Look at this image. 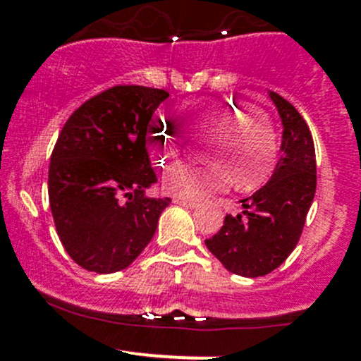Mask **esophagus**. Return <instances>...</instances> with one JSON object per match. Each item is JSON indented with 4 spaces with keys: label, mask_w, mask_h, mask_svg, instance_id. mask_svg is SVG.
Returning <instances> with one entry per match:
<instances>
[{
    "label": "esophagus",
    "mask_w": 361,
    "mask_h": 361,
    "mask_svg": "<svg viewBox=\"0 0 361 361\" xmlns=\"http://www.w3.org/2000/svg\"><path fill=\"white\" fill-rule=\"evenodd\" d=\"M173 201L176 202V204H180V206L190 207V209H192V207H195V206H197V202H195V201H192V199H185V197H174Z\"/></svg>",
    "instance_id": "1"
}]
</instances>
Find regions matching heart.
I'll return each mask as SVG.
<instances>
[{
    "instance_id": "b5f03b06",
    "label": "heart",
    "mask_w": 361,
    "mask_h": 361,
    "mask_svg": "<svg viewBox=\"0 0 361 361\" xmlns=\"http://www.w3.org/2000/svg\"><path fill=\"white\" fill-rule=\"evenodd\" d=\"M190 133L209 134L202 157L206 166L180 164L166 173V185L181 197L201 199L227 185L228 173L239 187L260 183L276 160V137L271 122L257 111H239L225 99H202L185 110ZM150 152L167 157L181 141L166 123L157 122L147 136Z\"/></svg>"
}]
</instances>
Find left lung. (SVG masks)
<instances>
[{"mask_svg":"<svg viewBox=\"0 0 361 361\" xmlns=\"http://www.w3.org/2000/svg\"><path fill=\"white\" fill-rule=\"evenodd\" d=\"M283 123L281 157L271 180L241 199L243 211L227 214L206 246L227 271L258 278L290 257L316 192V154L311 130L292 103L269 92Z\"/></svg>","mask_w":361,"mask_h":361,"instance_id":"8db88e82","label":"left lung"}]
</instances>
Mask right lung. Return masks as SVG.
Here are the masks:
<instances>
[{
  "mask_svg": "<svg viewBox=\"0 0 361 361\" xmlns=\"http://www.w3.org/2000/svg\"><path fill=\"white\" fill-rule=\"evenodd\" d=\"M167 97L150 87H111L85 101L57 137L49 167L50 211L64 250L85 271L111 274L129 267L169 206V197L145 195L157 183L147 133Z\"/></svg>",
  "mask_w": 361,
  "mask_h": 361,
  "instance_id": "add662e5",
  "label": "right lung"
}]
</instances>
